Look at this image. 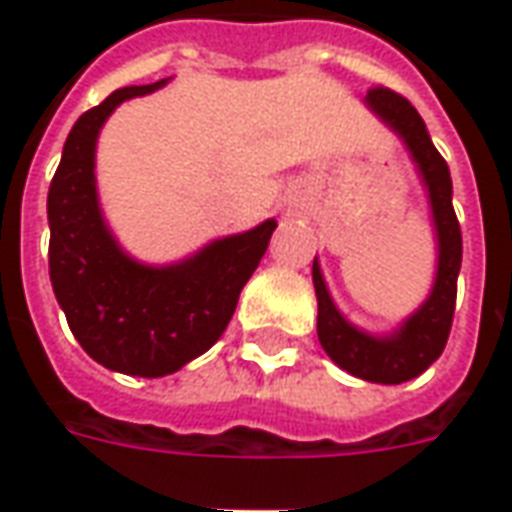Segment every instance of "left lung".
<instances>
[{
	"mask_svg": "<svg viewBox=\"0 0 512 512\" xmlns=\"http://www.w3.org/2000/svg\"><path fill=\"white\" fill-rule=\"evenodd\" d=\"M365 104L403 139L428 189L433 227H436V241H439L436 282L425 304L400 323V329L386 337H373L345 321L343 312L334 307L323 282L321 266L315 260L312 282H315V296H318V340L323 351L332 356L334 365L343 367L345 373L373 381V384H403L425 373L439 359L450 337L463 255L461 224L452 208L450 167L430 142L428 128L417 109L408 104L403 95L386 87H373L367 93Z\"/></svg>",
	"mask_w": 512,
	"mask_h": 512,
	"instance_id": "1",
	"label": "left lung"
}]
</instances>
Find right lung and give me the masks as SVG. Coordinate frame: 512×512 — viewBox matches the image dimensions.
I'll return each instance as SVG.
<instances>
[{"label":"right lung","mask_w":512,"mask_h":512,"mask_svg":"<svg viewBox=\"0 0 512 512\" xmlns=\"http://www.w3.org/2000/svg\"><path fill=\"white\" fill-rule=\"evenodd\" d=\"M167 79L123 87L84 112L49 186V277L73 337L115 373L161 378L211 348L266 255L277 222L213 241L172 266H145L109 233L95 191V142L117 106Z\"/></svg>","instance_id":"obj_1"}]
</instances>
